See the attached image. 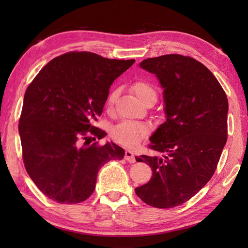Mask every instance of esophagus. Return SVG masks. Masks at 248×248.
Wrapping results in <instances>:
<instances>
[{"instance_id": "esophagus-1", "label": "esophagus", "mask_w": 248, "mask_h": 248, "mask_svg": "<svg viewBox=\"0 0 248 248\" xmlns=\"http://www.w3.org/2000/svg\"><path fill=\"white\" fill-rule=\"evenodd\" d=\"M124 159L127 160L128 162L130 163H135L136 160H135V156H134V154L131 150H125V154H124Z\"/></svg>"}]
</instances>
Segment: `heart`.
I'll return each mask as SVG.
<instances>
[{"label":"heart","instance_id":"obj_1","mask_svg":"<svg viewBox=\"0 0 248 248\" xmlns=\"http://www.w3.org/2000/svg\"><path fill=\"white\" fill-rule=\"evenodd\" d=\"M133 91L136 93L141 101L155 94L156 96V93L150 84L145 81H138L133 84ZM118 98V92L114 91L109 93L108 98V107L112 108L116 100ZM148 133V125L138 121L132 120H124L120 124L110 131V136L112 139L119 145H123L124 147H134L138 145L140 141L145 139V136Z\"/></svg>","mask_w":248,"mask_h":248}]
</instances>
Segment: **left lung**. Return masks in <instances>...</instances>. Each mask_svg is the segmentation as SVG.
<instances>
[{"instance_id": "left-lung-1", "label": "left lung", "mask_w": 248, "mask_h": 248, "mask_svg": "<svg viewBox=\"0 0 248 248\" xmlns=\"http://www.w3.org/2000/svg\"><path fill=\"white\" fill-rule=\"evenodd\" d=\"M140 67L164 89L166 120L149 139L162 156L135 157L152 170L135 193L151 207L173 208L197 194L217 170L227 141L228 100L213 73L189 56L152 57Z\"/></svg>"}]
</instances>
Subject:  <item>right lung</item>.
Wrapping results in <instances>:
<instances>
[{"label":"right lung","mask_w":248,"mask_h":248,"mask_svg":"<svg viewBox=\"0 0 248 248\" xmlns=\"http://www.w3.org/2000/svg\"><path fill=\"white\" fill-rule=\"evenodd\" d=\"M135 60H109L69 52L49 62L26 89L19 133L29 176L46 197L78 203L96 187L100 168L121 160L116 144L91 145L107 133L93 124L102 114L108 89Z\"/></svg>","instance_id":"1"}]
</instances>
